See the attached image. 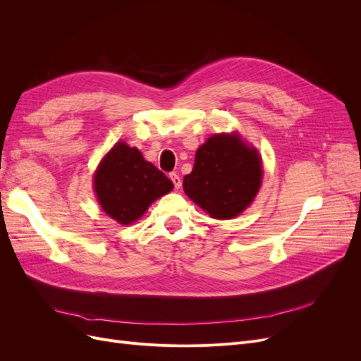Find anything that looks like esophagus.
Returning a JSON list of instances; mask_svg holds the SVG:
<instances>
[{
    "label": "esophagus",
    "mask_w": 361,
    "mask_h": 361,
    "mask_svg": "<svg viewBox=\"0 0 361 361\" xmlns=\"http://www.w3.org/2000/svg\"><path fill=\"white\" fill-rule=\"evenodd\" d=\"M170 179H171V182H173V185H174V188L179 190L180 185H182V180H180V178H179V174L174 173V171L170 173Z\"/></svg>",
    "instance_id": "34e87169"
}]
</instances>
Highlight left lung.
Returning <instances> with one entry per match:
<instances>
[{"mask_svg": "<svg viewBox=\"0 0 361 361\" xmlns=\"http://www.w3.org/2000/svg\"><path fill=\"white\" fill-rule=\"evenodd\" d=\"M262 182L257 150L236 134L214 135L195 152L183 191L212 218L231 220L253 202Z\"/></svg>", "mask_w": 361, "mask_h": 361, "instance_id": "left-lung-1", "label": "left lung"}]
</instances>
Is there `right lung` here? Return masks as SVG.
<instances>
[{
	"label": "right lung",
	"mask_w": 361,
	"mask_h": 361,
	"mask_svg": "<svg viewBox=\"0 0 361 361\" xmlns=\"http://www.w3.org/2000/svg\"><path fill=\"white\" fill-rule=\"evenodd\" d=\"M173 190V182L147 162L140 150L117 143L94 174V191L102 209L120 224H130L152 202Z\"/></svg>",
	"instance_id": "obj_1"
}]
</instances>
